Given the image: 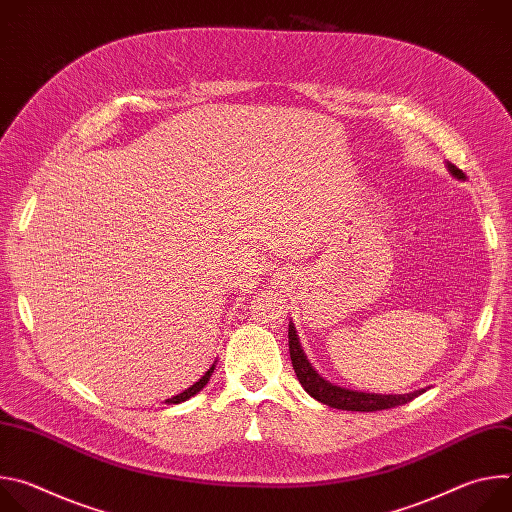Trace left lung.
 Wrapping results in <instances>:
<instances>
[{"instance_id":"1","label":"left lung","mask_w":512,"mask_h":512,"mask_svg":"<svg viewBox=\"0 0 512 512\" xmlns=\"http://www.w3.org/2000/svg\"><path fill=\"white\" fill-rule=\"evenodd\" d=\"M448 170L452 172V176H456L458 180H464V172L458 170L456 166L448 164ZM289 356H291V364H294V371L298 375V381L302 383V387L320 403L334 407V409H344V411H381V409H391L397 405H405L409 401H413L417 395H421L425 389L407 393V395H379V393H360V391H352V389H344L338 385H332L330 381L322 379L314 369L310 360L306 358L300 338L296 334L294 324L289 322Z\"/></svg>"}]
</instances>
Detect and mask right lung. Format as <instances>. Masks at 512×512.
Segmentation results:
<instances>
[{
	"instance_id": "obj_1",
	"label": "right lung",
	"mask_w": 512,
	"mask_h": 512,
	"mask_svg": "<svg viewBox=\"0 0 512 512\" xmlns=\"http://www.w3.org/2000/svg\"><path fill=\"white\" fill-rule=\"evenodd\" d=\"M212 373H214V364H212V367H210L192 387H188L186 391H182L180 395H176V397H172V399H166V403H168V405H178V403H182V401H188L190 397H194L196 393H200V391L204 389V385L210 381V375H212Z\"/></svg>"
}]
</instances>
